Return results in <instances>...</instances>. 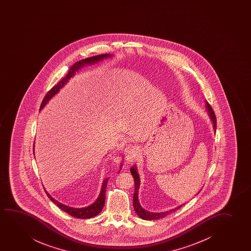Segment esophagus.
<instances>
[{
  "label": "esophagus",
  "instance_id": "esophagus-1",
  "mask_svg": "<svg viewBox=\"0 0 251 251\" xmlns=\"http://www.w3.org/2000/svg\"><path fill=\"white\" fill-rule=\"evenodd\" d=\"M139 152V148L135 145H130L125 149V154L127 161L131 162L138 155Z\"/></svg>",
  "mask_w": 251,
  "mask_h": 251
}]
</instances>
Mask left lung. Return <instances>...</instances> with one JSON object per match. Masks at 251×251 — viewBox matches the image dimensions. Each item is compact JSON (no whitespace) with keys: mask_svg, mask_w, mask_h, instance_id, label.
<instances>
[{"mask_svg":"<svg viewBox=\"0 0 251 251\" xmlns=\"http://www.w3.org/2000/svg\"><path fill=\"white\" fill-rule=\"evenodd\" d=\"M206 106H207V110H208V113H209L210 118H211V120L213 122V128H214V130L216 131V116H215V113H214V111H213V108L211 107L209 103H206ZM130 172L131 174H132L134 179V197H133V206H134V210H135V212L137 213L138 216L140 217L141 219L145 220H159V219H162V218H164V217L167 216L169 213L174 212V211L178 209V208H180V207L182 206V205H181V206L176 207L174 209L166 211V212H162V213H150V212H148L147 210H145L144 208L141 206L140 201H139V200H138V190H139V188H140V182H140V176L138 175V172L137 171H136V166H135V165H134L133 167H131Z\"/></svg>","mask_w":251,"mask_h":251,"instance_id":"8db88e82","label":"left lung"}]
</instances>
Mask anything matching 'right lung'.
Masks as SVG:
<instances>
[{
	"mask_svg": "<svg viewBox=\"0 0 251 251\" xmlns=\"http://www.w3.org/2000/svg\"><path fill=\"white\" fill-rule=\"evenodd\" d=\"M111 56V55H108V54H103V55H95V56H92L89 58L83 59L80 60L79 62H75L74 65L70 68L68 74L66 75L62 79H60L55 86H53L51 89L49 91L48 93H46L44 100L42 101L41 105H40V110L43 109V107L45 106L46 103H48L49 100L51 99L52 97L55 96L56 93H58L59 90L62 88V86L65 85L66 83L69 81V79L75 75L76 71L78 69L82 68L83 66L92 65L96 62H100L103 59L106 58ZM34 150V149H33ZM109 179L106 178L103 180V185H102V189L100 191V195L98 199L96 200L95 202H93L92 205L84 207V208H75V207H70V206H66L63 205L62 203L58 202L57 201H55L54 198H52V196H50V194L47 193L45 190L46 195L48 196L50 200L55 203L56 206H58L59 208H61L62 211H64L65 213H69V215L77 218V219H90L93 217L96 216L103 209V205H104V201H105V189H106L107 182H108Z\"/></svg>",
	"mask_w": 251,
	"mask_h": 251,
	"instance_id": "obj_1",
	"label": "right lung"
}]
</instances>
